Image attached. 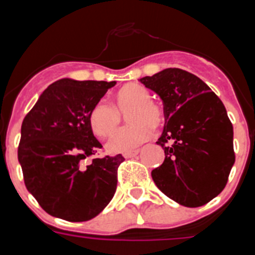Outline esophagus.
<instances>
[{"label": "esophagus", "mask_w": 255, "mask_h": 255, "mask_svg": "<svg viewBox=\"0 0 255 255\" xmlns=\"http://www.w3.org/2000/svg\"><path fill=\"white\" fill-rule=\"evenodd\" d=\"M139 153V149H135V150H129V152H125L123 153V155L125 157V158H131V157H134V155H136Z\"/></svg>", "instance_id": "34e87169"}]
</instances>
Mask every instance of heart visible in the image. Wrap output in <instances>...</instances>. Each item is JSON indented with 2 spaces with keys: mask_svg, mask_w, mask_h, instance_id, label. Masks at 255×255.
<instances>
[{
  "mask_svg": "<svg viewBox=\"0 0 255 255\" xmlns=\"http://www.w3.org/2000/svg\"><path fill=\"white\" fill-rule=\"evenodd\" d=\"M112 106L106 101H100L89 112V124L94 134L100 136L111 135L126 116L129 125L117 130L107 148L110 152H129L152 136L153 129L163 125L164 112L158 103L152 101L147 88L136 83L124 85L115 93Z\"/></svg>",
  "mask_w": 255,
  "mask_h": 255,
  "instance_id": "heart-1",
  "label": "heart"
}]
</instances>
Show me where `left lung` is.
<instances>
[{
    "instance_id": "8db88e82",
    "label": "left lung",
    "mask_w": 255,
    "mask_h": 255,
    "mask_svg": "<svg viewBox=\"0 0 255 255\" xmlns=\"http://www.w3.org/2000/svg\"><path fill=\"white\" fill-rule=\"evenodd\" d=\"M140 83L161 97L166 125L157 144L164 161L157 188L181 206H204L224 190L235 162L234 129L222 101L198 76L170 67Z\"/></svg>"
}]
</instances>
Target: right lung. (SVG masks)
<instances>
[{
  "label": "right lung",
  "mask_w": 255,
  "mask_h": 255,
  "mask_svg": "<svg viewBox=\"0 0 255 255\" xmlns=\"http://www.w3.org/2000/svg\"><path fill=\"white\" fill-rule=\"evenodd\" d=\"M115 84L61 79L40 94L22 120L17 158L24 182L53 217L89 221L114 198L123 155L83 162L102 148L92 131L89 112Z\"/></svg>",
  "instance_id": "obj_1"
}]
</instances>
